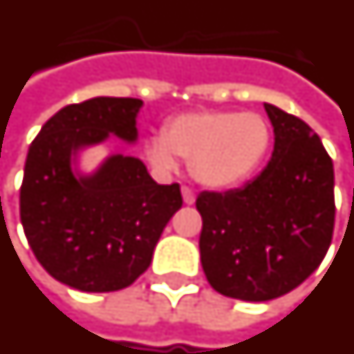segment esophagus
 <instances>
[{"mask_svg":"<svg viewBox=\"0 0 354 354\" xmlns=\"http://www.w3.org/2000/svg\"><path fill=\"white\" fill-rule=\"evenodd\" d=\"M182 197H184L185 204L195 203V193H193V189H191V187H187V185H182Z\"/></svg>","mask_w":354,"mask_h":354,"instance_id":"1","label":"esophagus"}]
</instances>
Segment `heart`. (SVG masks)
Returning a JSON list of instances; mask_svg holds the SVG:
<instances>
[{
  "mask_svg": "<svg viewBox=\"0 0 354 354\" xmlns=\"http://www.w3.org/2000/svg\"><path fill=\"white\" fill-rule=\"evenodd\" d=\"M268 122L255 112L201 111L165 125L163 138L151 140L148 153L159 169L189 159L191 174L208 187H229L255 172L270 148Z\"/></svg>",
  "mask_w": 354,
  "mask_h": 354,
  "instance_id": "1",
  "label": "heart"
}]
</instances>
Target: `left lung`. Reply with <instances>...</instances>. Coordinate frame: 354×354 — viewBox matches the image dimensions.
<instances>
[{"instance_id":"obj_1","label":"left lung","mask_w":354,"mask_h":354,"mask_svg":"<svg viewBox=\"0 0 354 354\" xmlns=\"http://www.w3.org/2000/svg\"><path fill=\"white\" fill-rule=\"evenodd\" d=\"M274 153L238 189L203 191L197 210L201 263L225 297L264 302L297 289L323 263L334 234V167L321 138L300 118L264 104Z\"/></svg>"}]
</instances>
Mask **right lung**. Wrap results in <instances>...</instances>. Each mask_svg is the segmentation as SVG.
Returning <instances> with one entry per match:
<instances>
[{
    "instance_id": "obj_1",
    "label": "right lung",
    "mask_w": 354,
    "mask_h": 354,
    "mask_svg": "<svg viewBox=\"0 0 354 354\" xmlns=\"http://www.w3.org/2000/svg\"><path fill=\"white\" fill-rule=\"evenodd\" d=\"M133 97L67 104L30 146L20 221L33 255L54 279L86 292L129 287L150 266L165 225L182 206L180 185H159L137 157L114 156L91 178L71 172V151L114 133L137 138Z\"/></svg>"
}]
</instances>
